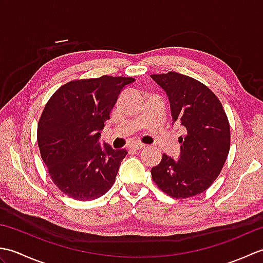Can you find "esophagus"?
Returning <instances> with one entry per match:
<instances>
[{
    "mask_svg": "<svg viewBox=\"0 0 263 263\" xmlns=\"http://www.w3.org/2000/svg\"><path fill=\"white\" fill-rule=\"evenodd\" d=\"M146 147H147L146 144H143V143H135V144H132L130 148L131 149H135V150H140V149H143V148H146Z\"/></svg>",
    "mask_w": 263,
    "mask_h": 263,
    "instance_id": "1",
    "label": "esophagus"
}]
</instances>
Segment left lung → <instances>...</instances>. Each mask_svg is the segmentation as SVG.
<instances>
[{
	"mask_svg": "<svg viewBox=\"0 0 263 263\" xmlns=\"http://www.w3.org/2000/svg\"><path fill=\"white\" fill-rule=\"evenodd\" d=\"M168 97L173 124L185 132L178 138V159L163 155L153 167L154 182L172 198L204 192L215 182L231 146L230 123L216 95L202 82L177 72L150 76Z\"/></svg>",
	"mask_w": 263,
	"mask_h": 263,
	"instance_id": "left-lung-1",
	"label": "left lung"
}]
</instances>
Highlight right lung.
I'll use <instances>...</instances> for the list:
<instances>
[{
	"label": "right lung",
	"instance_id": "right-lung-1",
	"mask_svg": "<svg viewBox=\"0 0 263 263\" xmlns=\"http://www.w3.org/2000/svg\"><path fill=\"white\" fill-rule=\"evenodd\" d=\"M133 81L109 76L70 81L47 102L38 122V147L52 181L68 197L95 200L113 186L127 152L100 147V131Z\"/></svg>",
	"mask_w": 263,
	"mask_h": 263
}]
</instances>
